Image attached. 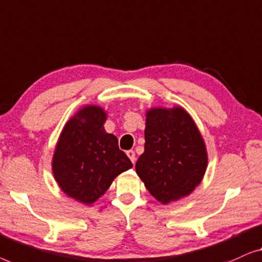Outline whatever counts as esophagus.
Instances as JSON below:
<instances>
[{"mask_svg": "<svg viewBox=\"0 0 262 262\" xmlns=\"http://www.w3.org/2000/svg\"><path fill=\"white\" fill-rule=\"evenodd\" d=\"M127 156L132 160V163L134 164L135 163V152H134V150H127Z\"/></svg>", "mask_w": 262, "mask_h": 262, "instance_id": "34e87169", "label": "esophagus"}]
</instances>
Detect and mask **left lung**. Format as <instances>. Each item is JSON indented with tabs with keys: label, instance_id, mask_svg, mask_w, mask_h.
I'll return each instance as SVG.
<instances>
[{
	"label": "left lung",
	"instance_id": "obj_1",
	"mask_svg": "<svg viewBox=\"0 0 262 262\" xmlns=\"http://www.w3.org/2000/svg\"><path fill=\"white\" fill-rule=\"evenodd\" d=\"M145 141L135 168L146 189L164 204L192 192L203 178L208 157L189 114L183 108L150 109Z\"/></svg>",
	"mask_w": 262,
	"mask_h": 262
}]
</instances>
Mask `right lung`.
Masks as SVG:
<instances>
[{
	"label": "right lung",
	"mask_w": 262,
	"mask_h": 262,
	"mask_svg": "<svg viewBox=\"0 0 262 262\" xmlns=\"http://www.w3.org/2000/svg\"><path fill=\"white\" fill-rule=\"evenodd\" d=\"M99 106L83 108L65 124L53 157V174L68 196L94 203L115 177L133 167L117 138L104 130Z\"/></svg>",
	"instance_id": "obj_1"
}]
</instances>
